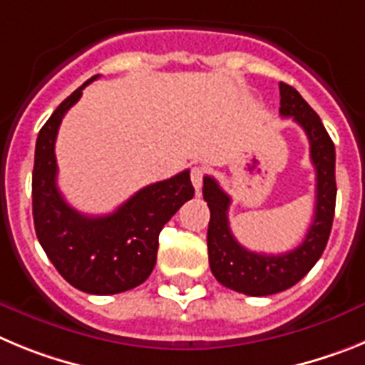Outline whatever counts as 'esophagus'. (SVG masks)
I'll return each instance as SVG.
<instances>
[{"label": "esophagus", "mask_w": 365, "mask_h": 365, "mask_svg": "<svg viewBox=\"0 0 365 365\" xmlns=\"http://www.w3.org/2000/svg\"><path fill=\"white\" fill-rule=\"evenodd\" d=\"M190 177H192L193 188H195L199 192V190H201V186H202V179H205V168L193 166L192 168V173H190Z\"/></svg>", "instance_id": "esophagus-1"}]
</instances>
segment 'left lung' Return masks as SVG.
<instances>
[{
	"label": "left lung",
	"instance_id": "left-lung-1",
	"mask_svg": "<svg viewBox=\"0 0 365 365\" xmlns=\"http://www.w3.org/2000/svg\"><path fill=\"white\" fill-rule=\"evenodd\" d=\"M279 115L292 117L309 138L311 160L316 170L314 219L305 240L285 254L252 252L235 241L228 225L232 199L221 190L214 177H205L202 197L210 208L208 222V259L212 274L221 285L247 296H270L291 289L316 265L324 254L336 205L334 179V144L320 117L292 86L279 82Z\"/></svg>",
	"mask_w": 365,
	"mask_h": 365
}]
</instances>
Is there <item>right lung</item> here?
Here are the masks:
<instances>
[{
    "mask_svg": "<svg viewBox=\"0 0 365 365\" xmlns=\"http://www.w3.org/2000/svg\"><path fill=\"white\" fill-rule=\"evenodd\" d=\"M87 80L67 96L38 133L32 170V217L40 245L67 283L89 294H118L148 279L157 261L159 234L193 197L190 170L144 186L113 214L86 215L58 190V128L82 96Z\"/></svg>",
    "mask_w": 365,
    "mask_h": 365,
    "instance_id": "1",
    "label": "right lung"
}]
</instances>
